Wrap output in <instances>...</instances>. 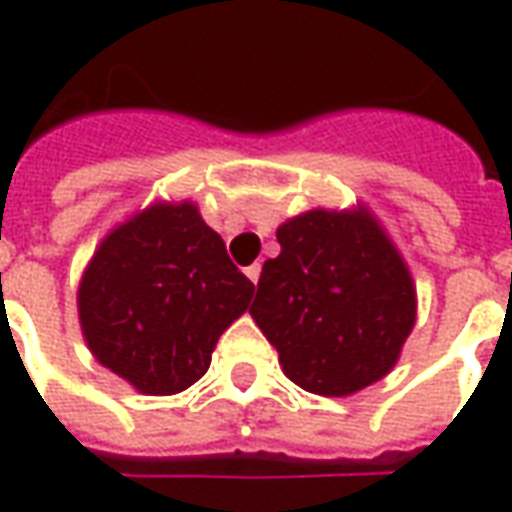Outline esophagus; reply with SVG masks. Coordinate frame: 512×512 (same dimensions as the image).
I'll return each instance as SVG.
<instances>
[{
	"instance_id": "34e87169",
	"label": "esophagus",
	"mask_w": 512,
	"mask_h": 512,
	"mask_svg": "<svg viewBox=\"0 0 512 512\" xmlns=\"http://www.w3.org/2000/svg\"><path fill=\"white\" fill-rule=\"evenodd\" d=\"M244 271H246V277H249V280L257 285V280H260V271H263V268H260V263H252V266H246Z\"/></svg>"
}]
</instances>
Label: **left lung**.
Instances as JSON below:
<instances>
[{"label":"left lung","instance_id":"1","mask_svg":"<svg viewBox=\"0 0 512 512\" xmlns=\"http://www.w3.org/2000/svg\"><path fill=\"white\" fill-rule=\"evenodd\" d=\"M249 313L282 371L318 396L382 380L416 321V288L368 213L310 210L277 230Z\"/></svg>","mask_w":512,"mask_h":512}]
</instances>
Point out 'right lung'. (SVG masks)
<instances>
[{
	"label": "right lung",
	"mask_w": 512,
	"mask_h": 512,
	"mask_svg": "<svg viewBox=\"0 0 512 512\" xmlns=\"http://www.w3.org/2000/svg\"><path fill=\"white\" fill-rule=\"evenodd\" d=\"M255 285L191 202L155 205L107 235L77 305L94 357L149 396L185 391Z\"/></svg>",
	"instance_id": "obj_1"
}]
</instances>
